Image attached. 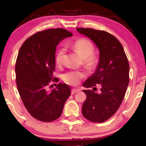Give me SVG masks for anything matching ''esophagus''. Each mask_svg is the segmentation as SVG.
<instances>
[{"label":"esophagus","instance_id":"1","mask_svg":"<svg viewBox=\"0 0 146 146\" xmlns=\"http://www.w3.org/2000/svg\"><path fill=\"white\" fill-rule=\"evenodd\" d=\"M78 91H80L79 89H72L71 90V94H75L76 92H78Z\"/></svg>","mask_w":146,"mask_h":146}]
</instances>
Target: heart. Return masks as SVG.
Here are the masks:
<instances>
[{
  "label": "heart",
  "mask_w": 146,
  "mask_h": 146,
  "mask_svg": "<svg viewBox=\"0 0 146 146\" xmlns=\"http://www.w3.org/2000/svg\"><path fill=\"white\" fill-rule=\"evenodd\" d=\"M71 48L76 52L78 53L83 58V62L86 68L91 70L95 68L98 64V59L94 52V46L92 42L86 38H80L75 40L71 45ZM66 49L61 47L56 51L55 55V61L57 64H61L65 56ZM86 75L80 71H71L64 75L63 78L65 82L71 86L78 85Z\"/></svg>",
  "instance_id": "b5f03b06"
}]
</instances>
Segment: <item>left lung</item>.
Here are the masks:
<instances>
[{
    "label": "left lung",
    "instance_id": "obj_1",
    "mask_svg": "<svg viewBox=\"0 0 146 146\" xmlns=\"http://www.w3.org/2000/svg\"><path fill=\"white\" fill-rule=\"evenodd\" d=\"M79 33L90 38L99 49V61L92 75L84 87L86 99L82 108V115L93 122H104L117 112L122 104L129 82V65L122 44L111 34L92 28H76ZM101 85L99 94L94 86Z\"/></svg>",
    "mask_w": 146,
    "mask_h": 146
}]
</instances>
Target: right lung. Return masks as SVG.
Here are the masks:
<instances>
[{"label":"right lung","mask_w":146,"mask_h":146,"mask_svg":"<svg viewBox=\"0 0 146 146\" xmlns=\"http://www.w3.org/2000/svg\"><path fill=\"white\" fill-rule=\"evenodd\" d=\"M73 35L62 28L39 31L29 37L19 49L15 64L17 90L26 110L32 117L42 122H51L62 113L71 88L58 83L49 91L55 70V51L63 39Z\"/></svg>","instance_id":"1"}]
</instances>
